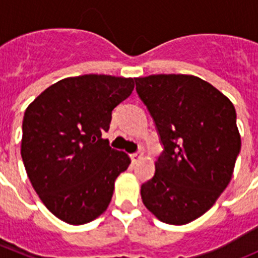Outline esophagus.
<instances>
[{
    "label": "esophagus",
    "mask_w": 258,
    "mask_h": 258,
    "mask_svg": "<svg viewBox=\"0 0 258 258\" xmlns=\"http://www.w3.org/2000/svg\"><path fill=\"white\" fill-rule=\"evenodd\" d=\"M141 157H142V152H134V154L131 155V159L133 163H137V161L140 160Z\"/></svg>",
    "instance_id": "obj_1"
}]
</instances>
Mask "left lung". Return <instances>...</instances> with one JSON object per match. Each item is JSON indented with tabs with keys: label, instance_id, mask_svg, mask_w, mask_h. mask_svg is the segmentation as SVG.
<instances>
[{
	"label": "left lung",
	"instance_id": "8db88e82",
	"mask_svg": "<svg viewBox=\"0 0 258 258\" xmlns=\"http://www.w3.org/2000/svg\"><path fill=\"white\" fill-rule=\"evenodd\" d=\"M134 80L164 149L141 186L142 202L163 222L184 225L206 213L231 179L241 145L235 108L197 76Z\"/></svg>",
	"mask_w": 258,
	"mask_h": 258
}]
</instances>
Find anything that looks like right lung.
Wrapping results in <instances>:
<instances>
[{
    "label": "right lung",
    "instance_id": "add662e5",
    "mask_svg": "<svg viewBox=\"0 0 258 258\" xmlns=\"http://www.w3.org/2000/svg\"><path fill=\"white\" fill-rule=\"evenodd\" d=\"M134 80L84 75L49 86L23 118L22 159L32 186L59 220L84 225L108 207L131 159L102 138Z\"/></svg>",
    "mask_w": 258,
    "mask_h": 258
}]
</instances>
